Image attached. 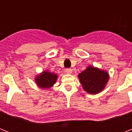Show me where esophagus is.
Here are the masks:
<instances>
[{"instance_id":"34e87169","label":"esophagus","mask_w":132,"mask_h":132,"mask_svg":"<svg viewBox=\"0 0 132 132\" xmlns=\"http://www.w3.org/2000/svg\"><path fill=\"white\" fill-rule=\"evenodd\" d=\"M66 72L68 75L71 74V73H72V69H70V68H67L66 70Z\"/></svg>"}]
</instances>
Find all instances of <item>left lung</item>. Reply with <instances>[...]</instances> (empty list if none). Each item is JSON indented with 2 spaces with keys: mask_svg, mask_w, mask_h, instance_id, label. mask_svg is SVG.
Listing matches in <instances>:
<instances>
[{
  "mask_svg": "<svg viewBox=\"0 0 132 132\" xmlns=\"http://www.w3.org/2000/svg\"><path fill=\"white\" fill-rule=\"evenodd\" d=\"M78 78L86 92L96 94L104 90L110 75L106 70L90 65L78 75Z\"/></svg>",
  "mask_w": 132,
  "mask_h": 132,
  "instance_id": "1",
  "label": "left lung"
}]
</instances>
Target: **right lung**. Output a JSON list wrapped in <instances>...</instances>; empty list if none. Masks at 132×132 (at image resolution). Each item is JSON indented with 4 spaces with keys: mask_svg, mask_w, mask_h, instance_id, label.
<instances>
[{
    "mask_svg": "<svg viewBox=\"0 0 132 132\" xmlns=\"http://www.w3.org/2000/svg\"><path fill=\"white\" fill-rule=\"evenodd\" d=\"M58 75L49 70H43L35 77V83L38 88L42 89H49L53 86L57 81Z\"/></svg>",
    "mask_w": 132,
    "mask_h": 132,
    "instance_id": "obj_1",
    "label": "right lung"
}]
</instances>
